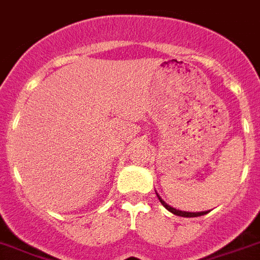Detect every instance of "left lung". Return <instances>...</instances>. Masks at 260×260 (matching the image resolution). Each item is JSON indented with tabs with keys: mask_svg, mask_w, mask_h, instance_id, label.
I'll list each match as a JSON object with an SVG mask.
<instances>
[{
	"mask_svg": "<svg viewBox=\"0 0 260 260\" xmlns=\"http://www.w3.org/2000/svg\"><path fill=\"white\" fill-rule=\"evenodd\" d=\"M156 192V191H155ZM156 197H158V199H159V202L164 205V207H166L167 210L170 212H173L174 215H178V216H184V218H192V216H201V215H205V214H207L209 211H201V212H190V211H182V210H177L174 209V207H171L170 205H167L166 202H165L164 199L160 198L159 194L156 192Z\"/></svg>",
	"mask_w": 260,
	"mask_h": 260,
	"instance_id": "obj_1",
	"label": "left lung"
}]
</instances>
